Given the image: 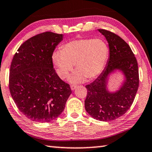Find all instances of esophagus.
<instances>
[{"label":"esophagus","mask_w":152,"mask_h":152,"mask_svg":"<svg viewBox=\"0 0 152 152\" xmlns=\"http://www.w3.org/2000/svg\"><path fill=\"white\" fill-rule=\"evenodd\" d=\"M77 88V86L76 85H72L70 86V88H71V90H72V91L73 90H75V89Z\"/></svg>","instance_id":"esophagus-1"}]
</instances>
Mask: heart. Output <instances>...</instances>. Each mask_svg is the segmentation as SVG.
<instances>
[{
	"mask_svg": "<svg viewBox=\"0 0 152 152\" xmlns=\"http://www.w3.org/2000/svg\"><path fill=\"white\" fill-rule=\"evenodd\" d=\"M108 45L102 39L82 38L65 43L53 53L52 59L58 75L66 78L76 64L77 70L70 77L72 83L82 82L86 77L96 78L102 72L109 57Z\"/></svg>",
	"mask_w": 152,
	"mask_h": 152,
	"instance_id": "heart-1",
	"label": "heart"
}]
</instances>
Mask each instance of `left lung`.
<instances>
[{
    "label": "left lung",
    "mask_w": 152,
    "mask_h": 152,
    "mask_svg": "<svg viewBox=\"0 0 152 152\" xmlns=\"http://www.w3.org/2000/svg\"><path fill=\"white\" fill-rule=\"evenodd\" d=\"M109 43V58L99 77L86 85L85 109L91 117L111 121L121 117L130 109L139 86L138 62L130 46L121 37L106 29H98ZM122 71L126 80L115 92L106 90L108 76L115 70Z\"/></svg>",
    "instance_id": "1"
}]
</instances>
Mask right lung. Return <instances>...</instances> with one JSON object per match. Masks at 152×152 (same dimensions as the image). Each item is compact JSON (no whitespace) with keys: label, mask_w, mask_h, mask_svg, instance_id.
<instances>
[{"label":"right lung","mask_w":152,"mask_h":152,"mask_svg":"<svg viewBox=\"0 0 152 152\" xmlns=\"http://www.w3.org/2000/svg\"><path fill=\"white\" fill-rule=\"evenodd\" d=\"M62 40V34H39L21 45L12 61L9 90L20 111L32 121L55 120L72 93L53 68V52Z\"/></svg>","instance_id":"obj_1"}]
</instances>
